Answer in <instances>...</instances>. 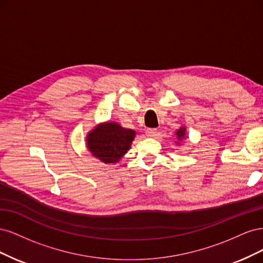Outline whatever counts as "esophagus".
Here are the masks:
<instances>
[{
  "instance_id": "obj_1",
  "label": "esophagus",
  "mask_w": 263,
  "mask_h": 263,
  "mask_svg": "<svg viewBox=\"0 0 263 263\" xmlns=\"http://www.w3.org/2000/svg\"><path fill=\"white\" fill-rule=\"evenodd\" d=\"M146 134H147V136H149V137H156V136H158L159 132H158L157 128H148L146 130Z\"/></svg>"
}]
</instances>
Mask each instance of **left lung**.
Returning a JSON list of instances; mask_svg holds the SVG:
<instances>
[{"instance_id":"1","label":"left lung","mask_w":263,"mask_h":263,"mask_svg":"<svg viewBox=\"0 0 263 263\" xmlns=\"http://www.w3.org/2000/svg\"><path fill=\"white\" fill-rule=\"evenodd\" d=\"M184 135H185V129H184V128H180V129L177 132V136H178L179 140L182 139L183 137H184Z\"/></svg>"}]
</instances>
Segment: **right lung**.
Returning a JSON list of instances; mask_svg holds the SVG:
<instances>
[{
    "mask_svg": "<svg viewBox=\"0 0 263 263\" xmlns=\"http://www.w3.org/2000/svg\"><path fill=\"white\" fill-rule=\"evenodd\" d=\"M134 137L133 129L123 128L116 123H106L89 134L87 148L103 162L115 163L128 151Z\"/></svg>",
    "mask_w": 263,
    "mask_h": 263,
    "instance_id": "right-lung-1",
    "label": "right lung"
}]
</instances>
